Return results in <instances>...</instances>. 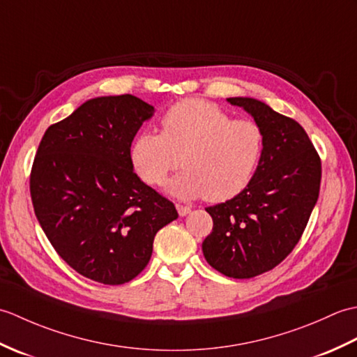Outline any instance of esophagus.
I'll return each instance as SVG.
<instances>
[{
    "mask_svg": "<svg viewBox=\"0 0 357 357\" xmlns=\"http://www.w3.org/2000/svg\"><path fill=\"white\" fill-rule=\"evenodd\" d=\"M176 210H178L179 216H187V215L192 211L190 207H188V206H183V204H176Z\"/></svg>",
    "mask_w": 357,
    "mask_h": 357,
    "instance_id": "esophagus-1",
    "label": "esophagus"
}]
</instances>
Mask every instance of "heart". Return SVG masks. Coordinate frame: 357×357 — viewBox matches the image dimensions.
Segmentation results:
<instances>
[{
  "label": "heart",
  "mask_w": 357,
  "mask_h": 357,
  "mask_svg": "<svg viewBox=\"0 0 357 357\" xmlns=\"http://www.w3.org/2000/svg\"><path fill=\"white\" fill-rule=\"evenodd\" d=\"M161 133L141 132L132 142L135 172L149 185L162 184L179 164L184 170L165 185L179 199L224 202L250 184L259 165L264 133L252 119H233L204 100H184L164 113Z\"/></svg>",
  "instance_id": "obj_1"
}]
</instances>
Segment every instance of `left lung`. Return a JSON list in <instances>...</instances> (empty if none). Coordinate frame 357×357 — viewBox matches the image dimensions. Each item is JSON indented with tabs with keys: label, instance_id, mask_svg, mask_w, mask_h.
<instances>
[{
	"label": "left lung",
	"instance_id": "left-lung-1",
	"mask_svg": "<svg viewBox=\"0 0 357 357\" xmlns=\"http://www.w3.org/2000/svg\"><path fill=\"white\" fill-rule=\"evenodd\" d=\"M227 101L259 124L264 150L244 190L206 208L213 230L202 242V253L222 275L248 279L275 268L299 242L319 196L321 159L294 119L255 98Z\"/></svg>",
	"mask_w": 357,
	"mask_h": 357
}]
</instances>
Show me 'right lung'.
Returning <instances> with one entry per match:
<instances>
[{"label":"right lung","mask_w":357,"mask_h":357,"mask_svg":"<svg viewBox=\"0 0 357 357\" xmlns=\"http://www.w3.org/2000/svg\"><path fill=\"white\" fill-rule=\"evenodd\" d=\"M155 107L133 95L98 96L50 126L38 147L30 195L56 253L96 282L119 285L146 268L173 202L133 172L130 147Z\"/></svg>","instance_id":"add662e5"}]
</instances>
